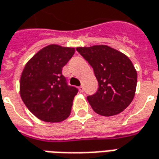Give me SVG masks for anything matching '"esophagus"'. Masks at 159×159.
Returning a JSON list of instances; mask_svg holds the SVG:
<instances>
[{"label": "esophagus", "instance_id": "esophagus-1", "mask_svg": "<svg viewBox=\"0 0 159 159\" xmlns=\"http://www.w3.org/2000/svg\"><path fill=\"white\" fill-rule=\"evenodd\" d=\"M83 90H84V89H83V86H81V87H79V91L81 92V93H83Z\"/></svg>", "mask_w": 159, "mask_h": 159}]
</instances>
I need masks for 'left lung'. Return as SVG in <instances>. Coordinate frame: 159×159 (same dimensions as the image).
I'll list each match as a JSON object with an SVG mask.
<instances>
[{
  "instance_id": "8db88e82",
  "label": "left lung",
  "mask_w": 159,
  "mask_h": 159,
  "mask_svg": "<svg viewBox=\"0 0 159 159\" xmlns=\"http://www.w3.org/2000/svg\"><path fill=\"white\" fill-rule=\"evenodd\" d=\"M89 62L98 82V90L88 96L91 107L102 116L121 113L134 100L137 71L124 53L106 45L76 47Z\"/></svg>"
}]
</instances>
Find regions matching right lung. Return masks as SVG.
Returning <instances> with one entry per match:
<instances>
[{
	"label": "right lung",
	"mask_w": 159,
	"mask_h": 159,
	"mask_svg": "<svg viewBox=\"0 0 159 159\" xmlns=\"http://www.w3.org/2000/svg\"><path fill=\"white\" fill-rule=\"evenodd\" d=\"M74 53V47L49 45L31 57L23 69L20 97L30 112L43 121H64L70 114L77 89L67 85L62 69Z\"/></svg>",
	"instance_id": "right-lung-1"
}]
</instances>
